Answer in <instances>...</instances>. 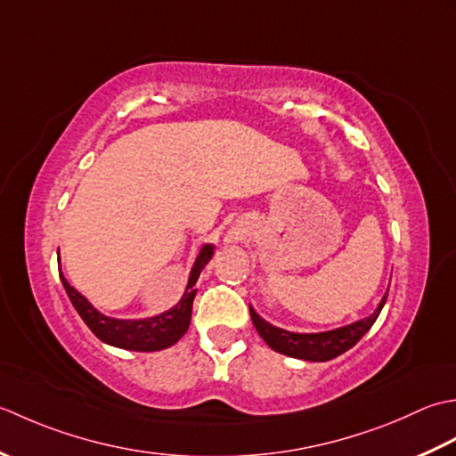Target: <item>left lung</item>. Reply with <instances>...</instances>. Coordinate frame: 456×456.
Masks as SVG:
<instances>
[{"label":"left lung","mask_w":456,"mask_h":456,"mask_svg":"<svg viewBox=\"0 0 456 456\" xmlns=\"http://www.w3.org/2000/svg\"><path fill=\"white\" fill-rule=\"evenodd\" d=\"M387 299V293L384 299L379 301L378 309L366 319H360L346 327L327 330V332H289L283 329H277L273 324L264 321L259 314L249 306V317L259 337L265 340L269 348H273L280 354L309 360V362H327L340 356L342 352L350 350L356 342L364 337V334L371 329V324L376 322L379 311L384 309V303Z\"/></svg>","instance_id":"8db88e82"}]
</instances>
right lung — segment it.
Masks as SVG:
<instances>
[{
	"instance_id": "add662e5",
	"label": "right lung",
	"mask_w": 456,
	"mask_h": 456,
	"mask_svg": "<svg viewBox=\"0 0 456 456\" xmlns=\"http://www.w3.org/2000/svg\"><path fill=\"white\" fill-rule=\"evenodd\" d=\"M212 254H215V246L204 244L199 252L197 259H194V265L191 269L187 289H184L181 301L169 311L161 314H155L150 319H137V321H122V319H111L96 311L94 306L90 305L85 295H80L74 287L64 280L61 275V281L64 291H67L70 303L78 314L88 324V329L96 334V337L106 342L110 346L126 348V350H135V352H155L173 346L175 342L187 332L191 324V314H192V301L194 295H197V281L202 272V267L210 262Z\"/></svg>"
}]
</instances>
